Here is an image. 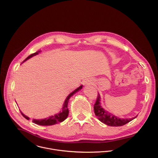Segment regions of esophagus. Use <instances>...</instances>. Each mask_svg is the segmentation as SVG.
Returning a JSON list of instances; mask_svg holds the SVG:
<instances>
[{"label": "esophagus", "instance_id": "1", "mask_svg": "<svg viewBox=\"0 0 158 158\" xmlns=\"http://www.w3.org/2000/svg\"><path fill=\"white\" fill-rule=\"evenodd\" d=\"M88 84V82H87V81H85V82H84V84Z\"/></svg>", "mask_w": 158, "mask_h": 158}]
</instances>
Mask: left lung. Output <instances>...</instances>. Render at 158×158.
Returning a JSON list of instances; mask_svg holds the SVG:
<instances>
[{"instance_id":"8db88e82","label":"left lung","mask_w":158,"mask_h":158,"mask_svg":"<svg viewBox=\"0 0 158 158\" xmlns=\"http://www.w3.org/2000/svg\"><path fill=\"white\" fill-rule=\"evenodd\" d=\"M98 94V95L97 96L96 102L94 105V113L99 119V120L102 123H104L105 124L108 125L109 126H121L128 123L129 122L131 121L133 119L136 118L135 117L131 119H121L110 114V112L105 110L102 107L100 102V95L99 93Z\"/></svg>"}]
</instances>
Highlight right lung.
I'll return each mask as SVG.
<instances>
[{"label":"right lung","instance_id":"right-lung-1","mask_svg":"<svg viewBox=\"0 0 158 158\" xmlns=\"http://www.w3.org/2000/svg\"><path fill=\"white\" fill-rule=\"evenodd\" d=\"M37 54H38V52H36L35 53L31 54L23 62H24L25 60L31 58V57L37 55ZM82 87V85H81L80 87L77 88L76 90H74L73 93H71L67 97V98L64 102V104L63 105L62 110L59 112V113L56 114L54 116H49L48 118H45L43 119H33L32 122L36 124L40 125V126H51V125L57 124L58 123H61V122L64 121L67 118V117L68 116V114H69V109H68V108H67V104H68L69 99L73 95H74V94H75L76 92H77L78 91H79L80 89H81ZM21 112L22 115L26 119H27V120L29 119V118L27 116L24 115L23 113H22V112Z\"/></svg>","mask_w":158,"mask_h":158}]
</instances>
